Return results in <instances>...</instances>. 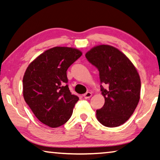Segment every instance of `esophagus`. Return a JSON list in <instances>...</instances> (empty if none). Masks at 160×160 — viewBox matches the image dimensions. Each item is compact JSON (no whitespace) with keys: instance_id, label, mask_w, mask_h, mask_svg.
<instances>
[{"instance_id":"obj_1","label":"esophagus","mask_w":160,"mask_h":160,"mask_svg":"<svg viewBox=\"0 0 160 160\" xmlns=\"http://www.w3.org/2000/svg\"><path fill=\"white\" fill-rule=\"evenodd\" d=\"M91 96H92V93L90 92H87L86 93H85L84 95H83V97H84L85 99L90 98Z\"/></svg>"}]
</instances>
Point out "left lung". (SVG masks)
<instances>
[{"label":"left lung","instance_id":"8db88e82","mask_svg":"<svg viewBox=\"0 0 160 160\" xmlns=\"http://www.w3.org/2000/svg\"><path fill=\"white\" fill-rule=\"evenodd\" d=\"M99 71L105 103L96 110L97 119L107 127L124 123L132 115L140 98L141 80L137 69L124 54L109 45H99L85 54Z\"/></svg>","mask_w":160,"mask_h":160}]
</instances>
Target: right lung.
<instances>
[{"label":"right lung","mask_w":160,"mask_h":160,"mask_svg":"<svg viewBox=\"0 0 160 160\" xmlns=\"http://www.w3.org/2000/svg\"><path fill=\"white\" fill-rule=\"evenodd\" d=\"M82 55L80 50L56 47L37 57L26 70L23 95L39 120L52 128L65 123L79 100L68 88L67 70Z\"/></svg>","instance_id":"obj_1"}]
</instances>
